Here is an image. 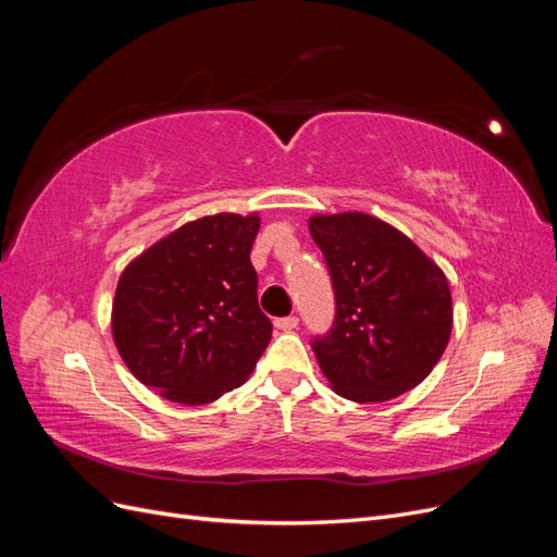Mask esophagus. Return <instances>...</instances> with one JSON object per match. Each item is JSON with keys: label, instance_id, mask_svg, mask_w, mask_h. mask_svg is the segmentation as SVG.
I'll return each instance as SVG.
<instances>
[{"label": "esophagus", "instance_id": "34e87169", "mask_svg": "<svg viewBox=\"0 0 557 557\" xmlns=\"http://www.w3.org/2000/svg\"><path fill=\"white\" fill-rule=\"evenodd\" d=\"M274 325H276V330H281V332H293V330L299 325V318H297V315L276 318V320H274Z\"/></svg>", "mask_w": 557, "mask_h": 557}]
</instances>
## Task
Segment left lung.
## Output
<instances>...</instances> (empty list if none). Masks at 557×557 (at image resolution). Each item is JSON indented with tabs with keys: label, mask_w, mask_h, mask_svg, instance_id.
<instances>
[{
	"label": "left lung",
	"mask_w": 557,
	"mask_h": 557,
	"mask_svg": "<svg viewBox=\"0 0 557 557\" xmlns=\"http://www.w3.org/2000/svg\"><path fill=\"white\" fill-rule=\"evenodd\" d=\"M334 290V323L311 339L334 393L385 401L425 381L444 356L448 281L409 237L367 213L313 215Z\"/></svg>",
	"instance_id": "left-lung-1"
}]
</instances>
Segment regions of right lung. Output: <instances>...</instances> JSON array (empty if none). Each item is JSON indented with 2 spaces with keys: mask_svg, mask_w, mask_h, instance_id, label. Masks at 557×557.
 I'll list each match as a JSON object with an SVG mask.
<instances>
[{
  "mask_svg": "<svg viewBox=\"0 0 557 557\" xmlns=\"http://www.w3.org/2000/svg\"><path fill=\"white\" fill-rule=\"evenodd\" d=\"M260 218L218 213L178 227L129 262L111 327L150 391L197 407L239 387L272 339L250 248Z\"/></svg>",
  "mask_w": 557,
  "mask_h": 557,
  "instance_id": "right-lung-1",
  "label": "right lung"
}]
</instances>
